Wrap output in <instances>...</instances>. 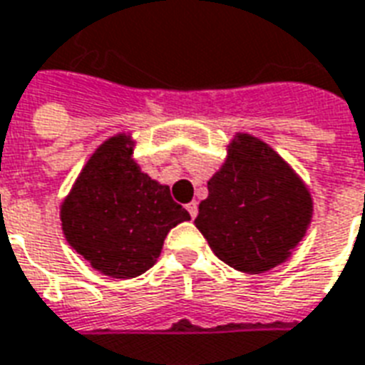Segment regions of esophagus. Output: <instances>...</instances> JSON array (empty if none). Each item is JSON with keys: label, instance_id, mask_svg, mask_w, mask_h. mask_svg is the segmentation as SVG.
<instances>
[{"label": "esophagus", "instance_id": "obj_1", "mask_svg": "<svg viewBox=\"0 0 365 365\" xmlns=\"http://www.w3.org/2000/svg\"><path fill=\"white\" fill-rule=\"evenodd\" d=\"M187 212H190L191 218L197 217V212H199V207H197V201H191V203H187Z\"/></svg>", "mask_w": 365, "mask_h": 365}]
</instances>
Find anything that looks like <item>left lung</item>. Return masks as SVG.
I'll use <instances>...</instances> for the list:
<instances>
[{
    "instance_id": "1",
    "label": "left lung",
    "mask_w": 365,
    "mask_h": 365,
    "mask_svg": "<svg viewBox=\"0 0 365 365\" xmlns=\"http://www.w3.org/2000/svg\"><path fill=\"white\" fill-rule=\"evenodd\" d=\"M309 218L312 197L290 166L263 141L237 135L195 226L220 261L257 274L288 259Z\"/></svg>"
}]
</instances>
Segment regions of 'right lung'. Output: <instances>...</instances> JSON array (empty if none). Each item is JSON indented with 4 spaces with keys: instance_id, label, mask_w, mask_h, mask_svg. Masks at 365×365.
I'll return each instance as SVG.
<instances>
[{
    "instance_id": "right-lung-1",
    "label": "right lung",
    "mask_w": 365,
    "mask_h": 365,
    "mask_svg": "<svg viewBox=\"0 0 365 365\" xmlns=\"http://www.w3.org/2000/svg\"><path fill=\"white\" fill-rule=\"evenodd\" d=\"M125 135L106 141L86 162L61 205L67 242L100 272L133 279L155 265L164 237L190 212L143 174Z\"/></svg>"
}]
</instances>
